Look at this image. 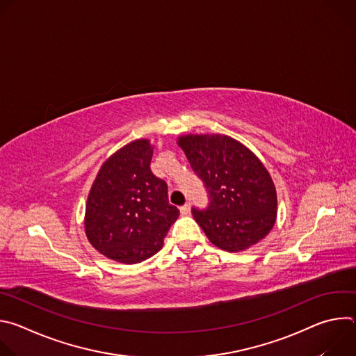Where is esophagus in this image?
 Segmentation results:
<instances>
[{
    "label": "esophagus",
    "mask_w": 356,
    "mask_h": 356,
    "mask_svg": "<svg viewBox=\"0 0 356 356\" xmlns=\"http://www.w3.org/2000/svg\"><path fill=\"white\" fill-rule=\"evenodd\" d=\"M180 213H181L183 216H188V213H190V204L181 206V207H180Z\"/></svg>",
    "instance_id": "1"
}]
</instances>
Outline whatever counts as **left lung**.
Listing matches in <instances>:
<instances>
[{
    "label": "left lung",
    "mask_w": 356,
    "mask_h": 356,
    "mask_svg": "<svg viewBox=\"0 0 356 356\" xmlns=\"http://www.w3.org/2000/svg\"><path fill=\"white\" fill-rule=\"evenodd\" d=\"M177 145L209 191L207 210H191L207 238L227 252L245 250L264 239L276 222L277 195L258 156L220 134L184 135Z\"/></svg>",
    "instance_id": "1"
}]
</instances>
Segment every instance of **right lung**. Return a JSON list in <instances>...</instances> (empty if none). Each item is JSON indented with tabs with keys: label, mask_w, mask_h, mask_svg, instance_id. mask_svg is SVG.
Instances as JSON below:
<instances>
[{
	"label": "right lung",
	"mask_w": 356,
	"mask_h": 356,
	"mask_svg": "<svg viewBox=\"0 0 356 356\" xmlns=\"http://www.w3.org/2000/svg\"><path fill=\"white\" fill-rule=\"evenodd\" d=\"M152 155L147 139L122 146L101 166L87 197V239L120 264L154 257L179 217L177 207L169 204L166 181L150 170Z\"/></svg>",
	"instance_id": "obj_1"
}]
</instances>
